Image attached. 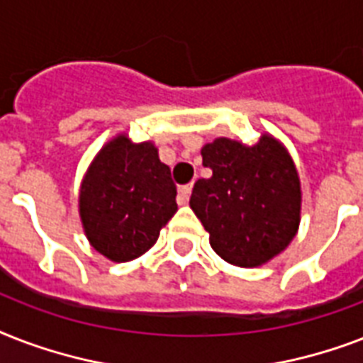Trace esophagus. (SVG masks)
I'll return each instance as SVG.
<instances>
[{
  "instance_id": "34e87169",
  "label": "esophagus",
  "mask_w": 363,
  "mask_h": 363,
  "mask_svg": "<svg viewBox=\"0 0 363 363\" xmlns=\"http://www.w3.org/2000/svg\"><path fill=\"white\" fill-rule=\"evenodd\" d=\"M190 192H192V184H184V186H179V196H177V203L186 205L188 199H190Z\"/></svg>"
}]
</instances>
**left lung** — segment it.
Instances as JSON below:
<instances>
[{"label": "left lung", "mask_w": 363, "mask_h": 363, "mask_svg": "<svg viewBox=\"0 0 363 363\" xmlns=\"http://www.w3.org/2000/svg\"><path fill=\"white\" fill-rule=\"evenodd\" d=\"M211 179L194 184L190 207L226 262L256 267L284 250L299 224L298 171L269 135L254 147L216 139L201 150Z\"/></svg>", "instance_id": "obj_1"}]
</instances>
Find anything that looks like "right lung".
I'll return each instance as SVG.
<instances>
[{
  "label": "right lung",
  "mask_w": 363,
  "mask_h": 363,
  "mask_svg": "<svg viewBox=\"0 0 363 363\" xmlns=\"http://www.w3.org/2000/svg\"><path fill=\"white\" fill-rule=\"evenodd\" d=\"M177 186L152 143L124 135L101 148L81 188V218L92 247L130 262L152 247L177 213Z\"/></svg>",
  "instance_id": "1"
}]
</instances>
